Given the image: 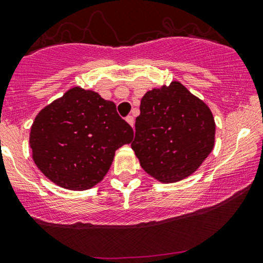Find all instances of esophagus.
<instances>
[{
    "label": "esophagus",
    "mask_w": 263,
    "mask_h": 263,
    "mask_svg": "<svg viewBox=\"0 0 263 263\" xmlns=\"http://www.w3.org/2000/svg\"><path fill=\"white\" fill-rule=\"evenodd\" d=\"M126 121H128V123L130 124L132 126H134V118H133L132 115H129V117H126Z\"/></svg>",
    "instance_id": "obj_1"
}]
</instances>
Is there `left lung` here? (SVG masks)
<instances>
[{"instance_id":"left-lung-1","label":"left lung","mask_w":263,"mask_h":263,"mask_svg":"<svg viewBox=\"0 0 263 263\" xmlns=\"http://www.w3.org/2000/svg\"><path fill=\"white\" fill-rule=\"evenodd\" d=\"M211 109L179 81L149 90L140 101L132 149L149 176L174 183L193 174L213 151Z\"/></svg>"}]
</instances>
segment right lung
Listing matches in <instances>:
<instances>
[{"instance_id": "1", "label": "right lung", "mask_w": 263, "mask_h": 263, "mask_svg": "<svg viewBox=\"0 0 263 263\" xmlns=\"http://www.w3.org/2000/svg\"><path fill=\"white\" fill-rule=\"evenodd\" d=\"M133 135L112 101L76 86L39 112L30 146L35 164L51 182L85 191L103 180L115 151L130 143Z\"/></svg>"}]
</instances>
